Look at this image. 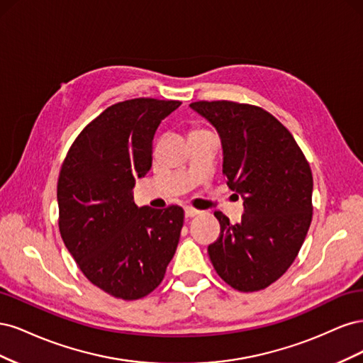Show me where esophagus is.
Instances as JSON below:
<instances>
[{
    "label": "esophagus",
    "mask_w": 363,
    "mask_h": 363,
    "mask_svg": "<svg viewBox=\"0 0 363 363\" xmlns=\"http://www.w3.org/2000/svg\"><path fill=\"white\" fill-rule=\"evenodd\" d=\"M184 213H186V216H188V218H192V216H196V215H201L203 212L199 211V208H195V207L186 206V207H184Z\"/></svg>",
    "instance_id": "34e87169"
}]
</instances>
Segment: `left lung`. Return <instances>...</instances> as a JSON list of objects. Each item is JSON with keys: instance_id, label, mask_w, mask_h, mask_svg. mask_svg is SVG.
Returning <instances> with one entry per match:
<instances>
[{"instance_id": "1", "label": "left lung", "mask_w": 363, "mask_h": 363, "mask_svg": "<svg viewBox=\"0 0 363 363\" xmlns=\"http://www.w3.org/2000/svg\"><path fill=\"white\" fill-rule=\"evenodd\" d=\"M223 142V174L244 196L238 224L216 211L221 233L207 252L218 276L240 292L268 288L289 269L312 223V171L291 131L265 108L195 101Z\"/></svg>"}]
</instances>
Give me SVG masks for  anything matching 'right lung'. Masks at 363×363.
I'll return each mask as SVG.
<instances>
[{
	"label": "right lung",
	"instance_id": "obj_1",
	"mask_svg": "<svg viewBox=\"0 0 363 363\" xmlns=\"http://www.w3.org/2000/svg\"><path fill=\"white\" fill-rule=\"evenodd\" d=\"M180 104L142 96L107 107L75 138L62 163L60 236L84 277L119 300L155 291L179 245L183 207H138L131 191L151 169L160 121Z\"/></svg>",
	"mask_w": 363,
	"mask_h": 363
}]
</instances>
